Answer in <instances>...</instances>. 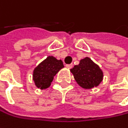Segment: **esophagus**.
I'll return each instance as SVG.
<instances>
[{
  "label": "esophagus",
  "mask_w": 128,
  "mask_h": 128,
  "mask_svg": "<svg viewBox=\"0 0 128 128\" xmlns=\"http://www.w3.org/2000/svg\"><path fill=\"white\" fill-rule=\"evenodd\" d=\"M66 67L68 68V69H70L72 67V64H66Z\"/></svg>",
  "instance_id": "1"
}]
</instances>
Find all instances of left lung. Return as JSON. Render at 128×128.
<instances>
[{
  "label": "left lung",
  "instance_id": "obj_1",
  "mask_svg": "<svg viewBox=\"0 0 128 128\" xmlns=\"http://www.w3.org/2000/svg\"><path fill=\"white\" fill-rule=\"evenodd\" d=\"M77 84L84 89H92L98 87L103 80L104 73L99 66L89 57L80 60L78 65L70 69Z\"/></svg>",
  "mask_w": 128,
  "mask_h": 128
}]
</instances>
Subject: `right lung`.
Instances as JSON below:
<instances>
[{
  "label": "right lung",
  "mask_w": 128,
  "mask_h": 128,
  "mask_svg": "<svg viewBox=\"0 0 128 128\" xmlns=\"http://www.w3.org/2000/svg\"><path fill=\"white\" fill-rule=\"evenodd\" d=\"M64 67L62 60L50 56L34 69L32 78L36 86L40 90L48 88L58 72Z\"/></svg>",
  "instance_id": "obj_1"
}]
</instances>
